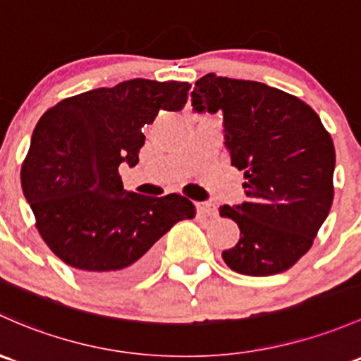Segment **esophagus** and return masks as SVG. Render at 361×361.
<instances>
[{"instance_id": "esophagus-1", "label": "esophagus", "mask_w": 361, "mask_h": 361, "mask_svg": "<svg viewBox=\"0 0 361 361\" xmlns=\"http://www.w3.org/2000/svg\"><path fill=\"white\" fill-rule=\"evenodd\" d=\"M195 207L200 214L211 216V218H214V216L218 214V209H216L214 204H211V202H197Z\"/></svg>"}]
</instances>
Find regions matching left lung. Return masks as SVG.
Here are the masks:
<instances>
[{
	"label": "left lung",
	"instance_id": "obj_1",
	"mask_svg": "<svg viewBox=\"0 0 361 361\" xmlns=\"http://www.w3.org/2000/svg\"><path fill=\"white\" fill-rule=\"evenodd\" d=\"M193 112L223 114L231 166L244 171V200L221 206L240 238L223 259L233 271L268 276L308 252L334 199V142L318 114L282 90L206 74L193 86Z\"/></svg>",
	"mask_w": 361,
	"mask_h": 361
}]
</instances>
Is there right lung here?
Masks as SVG:
<instances>
[{
	"label": "right lung",
	"instance_id": "add662e5",
	"mask_svg": "<svg viewBox=\"0 0 361 361\" xmlns=\"http://www.w3.org/2000/svg\"><path fill=\"white\" fill-rule=\"evenodd\" d=\"M188 82L131 79L59 102L43 114L22 164V190L47 245L98 286L149 273L157 240L195 214L178 193L124 190L119 166L138 164L142 128L187 104Z\"/></svg>",
	"mask_w": 361,
	"mask_h": 361
}]
</instances>
